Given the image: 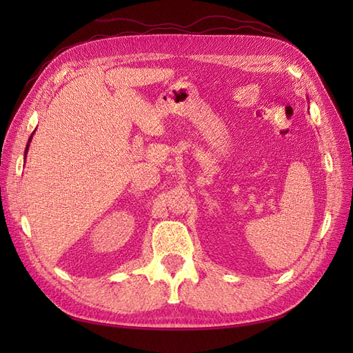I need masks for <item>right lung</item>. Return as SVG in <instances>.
I'll use <instances>...</instances> for the list:
<instances>
[{"mask_svg":"<svg viewBox=\"0 0 353 353\" xmlns=\"http://www.w3.org/2000/svg\"><path fill=\"white\" fill-rule=\"evenodd\" d=\"M30 140H32V137L29 138V141H28V145H26V152H25V153H28V148H29V143H30Z\"/></svg>","mask_w":353,"mask_h":353,"instance_id":"1","label":"right lung"}]
</instances>
